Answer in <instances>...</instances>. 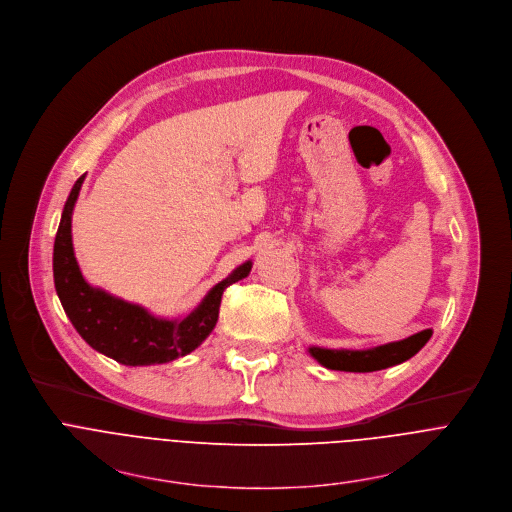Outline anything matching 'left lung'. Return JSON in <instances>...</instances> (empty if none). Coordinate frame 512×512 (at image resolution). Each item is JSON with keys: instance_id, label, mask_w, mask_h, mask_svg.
I'll list each match as a JSON object with an SVG mask.
<instances>
[{"instance_id": "obj_1", "label": "left lung", "mask_w": 512, "mask_h": 512, "mask_svg": "<svg viewBox=\"0 0 512 512\" xmlns=\"http://www.w3.org/2000/svg\"><path fill=\"white\" fill-rule=\"evenodd\" d=\"M433 335V329H423L413 333L399 342H388L382 346L366 348V350H331L309 346V356L317 360L327 370H342V372H376L396 364H403L413 358Z\"/></svg>"}]
</instances>
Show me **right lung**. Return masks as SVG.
Instances as JSON below:
<instances>
[{"mask_svg": "<svg viewBox=\"0 0 512 512\" xmlns=\"http://www.w3.org/2000/svg\"><path fill=\"white\" fill-rule=\"evenodd\" d=\"M83 181L85 175L77 179L67 197L52 252L54 289L73 327L95 352L124 366L166 364L191 354L213 331L223 291L250 274L252 260L234 268L189 315L177 319L158 317L142 305L91 287L75 258L71 234L73 209Z\"/></svg>", "mask_w": 512, "mask_h": 512, "instance_id": "1", "label": "right lung"}]
</instances>
